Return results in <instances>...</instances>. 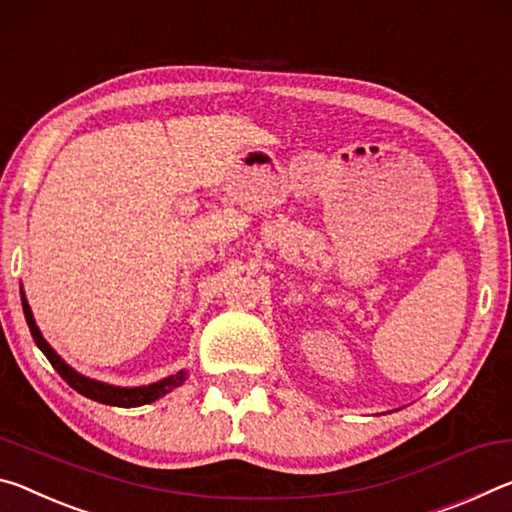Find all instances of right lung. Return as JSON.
<instances>
[{
	"label": "right lung",
	"instance_id": "obj_1",
	"mask_svg": "<svg viewBox=\"0 0 512 512\" xmlns=\"http://www.w3.org/2000/svg\"><path fill=\"white\" fill-rule=\"evenodd\" d=\"M22 311L24 317H27V324H29V331L33 335V340H36L38 349L43 351L47 356L49 363H52L54 370L63 376V381L70 385L79 392V395L88 397L92 401H99V404H106V406H120V408H136V406H145V404H152V401L161 399L167 392L179 388V385L186 381V372H177L172 376H167L163 381H156V383H149V385H140V388H117V385H108L102 381H95V379H88V376L79 374L77 370H72L70 365L65 363V360L56 354V351L47 345V340L43 338V333L36 326V320H33V313L29 308V301L24 297L22 292Z\"/></svg>",
	"mask_w": 512,
	"mask_h": 512
}]
</instances>
